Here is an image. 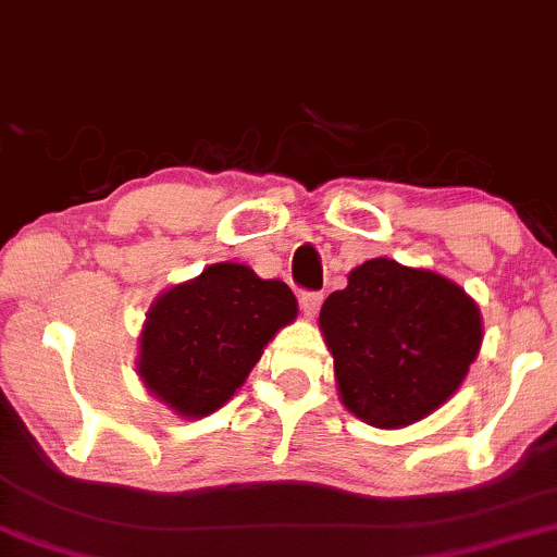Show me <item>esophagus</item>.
I'll list each match as a JSON object with an SVG mask.
<instances>
[{
  "label": "esophagus",
  "mask_w": 557,
  "mask_h": 557,
  "mask_svg": "<svg viewBox=\"0 0 557 557\" xmlns=\"http://www.w3.org/2000/svg\"><path fill=\"white\" fill-rule=\"evenodd\" d=\"M298 300H300V311H304L306 317L311 319V317H317L321 300H324V298H321V293H311V290H308V293H300Z\"/></svg>",
  "instance_id": "obj_1"
}]
</instances>
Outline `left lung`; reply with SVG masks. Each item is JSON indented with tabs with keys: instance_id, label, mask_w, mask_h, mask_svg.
Segmentation results:
<instances>
[{
	"instance_id": "obj_1",
	"label": "left lung",
	"mask_w": 557,
	"mask_h": 557,
	"mask_svg": "<svg viewBox=\"0 0 557 557\" xmlns=\"http://www.w3.org/2000/svg\"><path fill=\"white\" fill-rule=\"evenodd\" d=\"M343 405L373 428H405L461 386L482 345L480 308L457 283L368 259L319 313Z\"/></svg>"
}]
</instances>
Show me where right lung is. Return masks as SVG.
<instances>
[{
	"mask_svg": "<svg viewBox=\"0 0 557 557\" xmlns=\"http://www.w3.org/2000/svg\"><path fill=\"white\" fill-rule=\"evenodd\" d=\"M298 317L283 280H261L236 261L160 293L139 334L137 373L181 418H205L244 386L261 352Z\"/></svg>",
	"mask_w": 557,
	"mask_h": 557,
	"instance_id": "1",
	"label": "right lung"
}]
</instances>
